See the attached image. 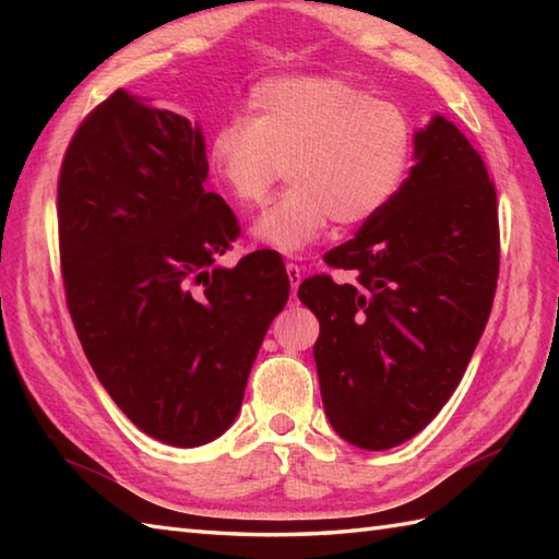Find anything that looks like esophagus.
<instances>
[{
  "label": "esophagus",
  "instance_id": "1",
  "mask_svg": "<svg viewBox=\"0 0 559 559\" xmlns=\"http://www.w3.org/2000/svg\"><path fill=\"white\" fill-rule=\"evenodd\" d=\"M286 271H288V278H290V288H293V295L298 293V286H300V281H302V266H298V264H286Z\"/></svg>",
  "mask_w": 559,
  "mask_h": 559
}]
</instances>
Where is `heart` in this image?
Listing matches in <instances>:
<instances>
[{
  "label": "heart",
  "instance_id": "heart-1",
  "mask_svg": "<svg viewBox=\"0 0 559 559\" xmlns=\"http://www.w3.org/2000/svg\"><path fill=\"white\" fill-rule=\"evenodd\" d=\"M249 120L211 136L213 175L237 204H266L286 168L293 187L254 223V237L295 254L331 223L360 225L406 177L413 129L396 103L331 76H276L249 93Z\"/></svg>",
  "mask_w": 559,
  "mask_h": 559
}]
</instances>
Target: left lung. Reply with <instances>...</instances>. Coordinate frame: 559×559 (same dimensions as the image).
Segmentation results:
<instances>
[{
  "label": "left lung",
  "mask_w": 559,
  "mask_h": 559,
  "mask_svg": "<svg viewBox=\"0 0 559 559\" xmlns=\"http://www.w3.org/2000/svg\"><path fill=\"white\" fill-rule=\"evenodd\" d=\"M394 199L324 257L353 271L302 281L322 334L314 362L331 427L382 451L418 435L454 394L488 324L500 276L497 192L478 151L444 117L415 134Z\"/></svg>",
  "instance_id": "8db88e82"
}]
</instances>
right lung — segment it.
<instances>
[{
  "label": "right lung",
  "instance_id": "add662e5",
  "mask_svg": "<svg viewBox=\"0 0 559 559\" xmlns=\"http://www.w3.org/2000/svg\"><path fill=\"white\" fill-rule=\"evenodd\" d=\"M199 127L117 88L71 136L57 180L59 264L83 353L139 430L173 447L221 437L288 302L269 249L223 269L240 237L206 192Z\"/></svg>",
  "mask_w": 559,
  "mask_h": 559
}]
</instances>
